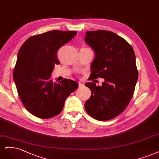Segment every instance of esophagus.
<instances>
[{
  "mask_svg": "<svg viewBox=\"0 0 159 159\" xmlns=\"http://www.w3.org/2000/svg\"><path fill=\"white\" fill-rule=\"evenodd\" d=\"M79 87H82V86H84V84L81 83H79Z\"/></svg>",
  "mask_w": 159,
  "mask_h": 159,
  "instance_id": "obj_1",
  "label": "esophagus"
}]
</instances>
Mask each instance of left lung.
Wrapping results in <instances>:
<instances>
[{"label": "left lung", "instance_id": "8db88e82", "mask_svg": "<svg viewBox=\"0 0 159 159\" xmlns=\"http://www.w3.org/2000/svg\"><path fill=\"white\" fill-rule=\"evenodd\" d=\"M84 39L96 54L92 80L104 79L101 86L85 84L91 91L85 110L95 120H110L124 111L134 95L138 79L135 52L125 39L107 30L86 32Z\"/></svg>", "mask_w": 159, "mask_h": 159}]
</instances>
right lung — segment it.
Here are the masks:
<instances>
[{
  "mask_svg": "<svg viewBox=\"0 0 159 159\" xmlns=\"http://www.w3.org/2000/svg\"><path fill=\"white\" fill-rule=\"evenodd\" d=\"M75 31L52 30L29 38L22 44L15 65L13 77L18 94L30 113L48 119L59 114L66 98L78 88L76 81L51 78L60 63L58 50L72 39Z\"/></svg>",
  "mask_w": 159,
  "mask_h": 159,
  "instance_id": "obj_1",
  "label": "right lung"
}]
</instances>
